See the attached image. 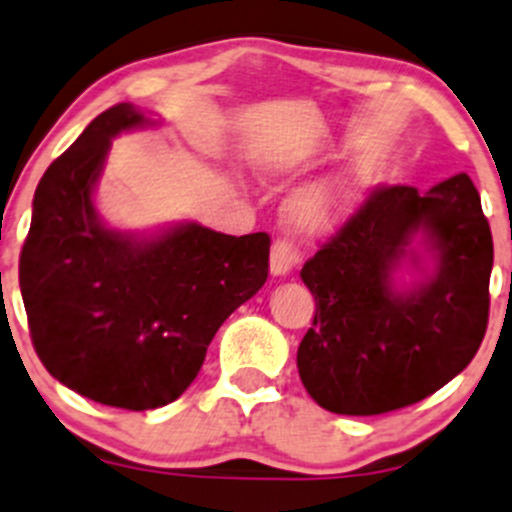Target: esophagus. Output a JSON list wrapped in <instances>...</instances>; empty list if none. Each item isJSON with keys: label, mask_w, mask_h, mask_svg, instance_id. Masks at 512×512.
Listing matches in <instances>:
<instances>
[{"label": "esophagus", "mask_w": 512, "mask_h": 512, "mask_svg": "<svg viewBox=\"0 0 512 512\" xmlns=\"http://www.w3.org/2000/svg\"><path fill=\"white\" fill-rule=\"evenodd\" d=\"M300 262V252H297V247L292 245V242L287 240H277L275 245H272V252H270V272L275 277H282L287 275V272L292 270V267Z\"/></svg>", "instance_id": "esophagus-1"}]
</instances>
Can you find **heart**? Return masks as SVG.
<instances>
[{
	"label": "heart",
	"instance_id": "obj_1",
	"mask_svg": "<svg viewBox=\"0 0 512 512\" xmlns=\"http://www.w3.org/2000/svg\"><path fill=\"white\" fill-rule=\"evenodd\" d=\"M307 167H310V155L302 150L277 152V155H272L265 162V172L270 177L300 175ZM367 175L370 172L365 167H355V170L340 172V175L330 177V180L317 182V185L295 192L285 207L287 225L307 237L335 230L360 205L362 192H365L367 185Z\"/></svg>",
	"mask_w": 512,
	"mask_h": 512
}]
</instances>
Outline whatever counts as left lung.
<instances>
[{"mask_svg":"<svg viewBox=\"0 0 512 512\" xmlns=\"http://www.w3.org/2000/svg\"><path fill=\"white\" fill-rule=\"evenodd\" d=\"M403 264L424 280L400 291ZM490 270V225L465 172L425 195L375 187L300 272L317 305L297 347L310 398L337 415H380L443 388L485 337Z\"/></svg>","mask_w":512,"mask_h":512,"instance_id":"1","label":"left lung"}]
</instances>
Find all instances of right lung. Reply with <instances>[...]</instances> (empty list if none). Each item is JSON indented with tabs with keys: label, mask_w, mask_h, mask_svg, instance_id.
Wrapping results in <instances>:
<instances>
[{
	"label": "right lung",
	"mask_w": 512,
	"mask_h": 512,
	"mask_svg": "<svg viewBox=\"0 0 512 512\" xmlns=\"http://www.w3.org/2000/svg\"><path fill=\"white\" fill-rule=\"evenodd\" d=\"M135 104L94 117L39 180L19 287L39 360L74 393L122 410L180 398L222 322L267 280L270 237L180 222L119 232L94 210L117 135L150 127Z\"/></svg>",
	"instance_id": "1"
}]
</instances>
